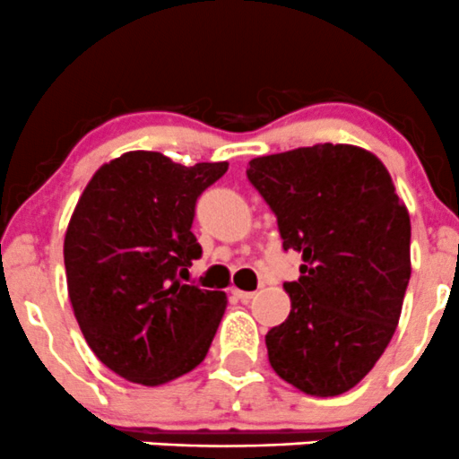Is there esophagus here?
Returning a JSON list of instances; mask_svg holds the SVG:
<instances>
[{
  "label": "esophagus",
  "mask_w": 459,
  "mask_h": 459,
  "mask_svg": "<svg viewBox=\"0 0 459 459\" xmlns=\"http://www.w3.org/2000/svg\"><path fill=\"white\" fill-rule=\"evenodd\" d=\"M233 296L241 303H248V300L255 299V291H244V290H233Z\"/></svg>",
  "instance_id": "obj_1"
}]
</instances>
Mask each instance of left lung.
<instances>
[{
  "label": "left lung",
  "mask_w": 459,
  "mask_h": 459,
  "mask_svg": "<svg viewBox=\"0 0 459 459\" xmlns=\"http://www.w3.org/2000/svg\"><path fill=\"white\" fill-rule=\"evenodd\" d=\"M246 169L303 256L283 285L291 311L265 335L272 368L311 396H337L372 370L410 283V213L385 165L346 143L259 156Z\"/></svg>",
  "instance_id": "8db88e82"
}]
</instances>
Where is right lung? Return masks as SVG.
I'll return each instance as SVG.
<instances>
[{"label":"right lung","mask_w":459,"mask_h":459,"mask_svg":"<svg viewBox=\"0 0 459 459\" xmlns=\"http://www.w3.org/2000/svg\"><path fill=\"white\" fill-rule=\"evenodd\" d=\"M226 169L134 150L102 165L75 204L63 250L75 320L95 357L133 384H168L209 352L226 294L183 279L203 256L195 203Z\"/></svg>","instance_id":"add662e5"}]
</instances>
